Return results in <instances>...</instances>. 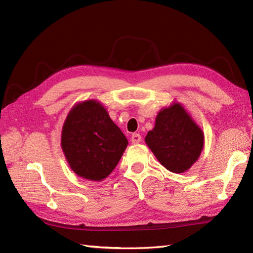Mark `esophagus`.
<instances>
[{
  "label": "esophagus",
  "instance_id": "34e87169",
  "mask_svg": "<svg viewBox=\"0 0 253 253\" xmlns=\"http://www.w3.org/2000/svg\"><path fill=\"white\" fill-rule=\"evenodd\" d=\"M130 141H131V143H133V144L139 143V142L141 141V136L139 135V133H133V135H132L131 138H130Z\"/></svg>",
  "mask_w": 253,
  "mask_h": 253
}]
</instances>
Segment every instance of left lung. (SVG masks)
Listing matches in <instances>:
<instances>
[{
    "mask_svg": "<svg viewBox=\"0 0 253 253\" xmlns=\"http://www.w3.org/2000/svg\"><path fill=\"white\" fill-rule=\"evenodd\" d=\"M203 132L180 104L160 111L146 142L166 169L184 173L198 160L203 148Z\"/></svg>",
    "mask_w": 253,
    "mask_h": 253,
    "instance_id": "1",
    "label": "left lung"
}]
</instances>
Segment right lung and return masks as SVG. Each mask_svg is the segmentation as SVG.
Here are the masks:
<instances>
[{
  "label": "right lung",
  "instance_id": "add662e5",
  "mask_svg": "<svg viewBox=\"0 0 253 253\" xmlns=\"http://www.w3.org/2000/svg\"><path fill=\"white\" fill-rule=\"evenodd\" d=\"M128 141L94 100L69 112L62 131V149L72 169L89 180H102L120 162Z\"/></svg>",
  "mask_w": 253,
  "mask_h": 253
}]
</instances>
